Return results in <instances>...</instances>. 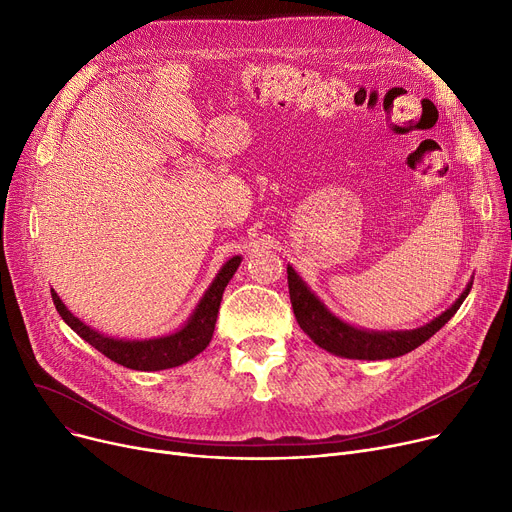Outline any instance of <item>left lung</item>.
<instances>
[{
	"label": "left lung",
	"instance_id": "left-lung-1",
	"mask_svg": "<svg viewBox=\"0 0 512 512\" xmlns=\"http://www.w3.org/2000/svg\"><path fill=\"white\" fill-rule=\"evenodd\" d=\"M288 292L294 317H297L301 330L324 351L344 357V359H365V361H382V359H394L400 355H407L421 346L425 340L432 338L446 321L459 311L463 301L473 286V280L467 284V288L461 292V297L456 299L444 313L427 321L425 326L415 330H365L357 328L348 321L334 315L324 301L307 286V282L294 272V267L288 263Z\"/></svg>",
	"mask_w": 512,
	"mask_h": 512
}]
</instances>
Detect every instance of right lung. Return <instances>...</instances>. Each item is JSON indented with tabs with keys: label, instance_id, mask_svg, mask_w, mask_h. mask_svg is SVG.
<instances>
[{
	"label": "right lung",
	"instance_id": "1",
	"mask_svg": "<svg viewBox=\"0 0 512 512\" xmlns=\"http://www.w3.org/2000/svg\"><path fill=\"white\" fill-rule=\"evenodd\" d=\"M242 257L234 255L228 259L222 270L215 274L213 282L205 290L201 301L197 303L195 311L184 321V326L178 328L172 334L166 336H155V338H143V340H128V338H114L101 334L99 330H93L87 326L85 321H80L58 297V292L51 288V299L56 305L58 313L66 324L89 342L99 353H103L107 359H112L118 365H124L128 369L137 371H159V369H170L178 367L186 361L195 359L199 353H203L207 344L211 342L213 330H215V319H218L222 294L232 280L234 272L238 270Z\"/></svg>",
	"mask_w": 512,
	"mask_h": 512
}]
</instances>
